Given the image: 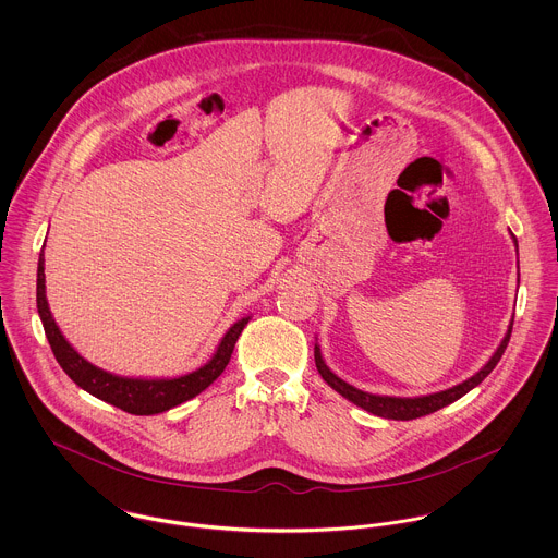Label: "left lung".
Listing matches in <instances>:
<instances>
[{
  "label": "left lung",
  "instance_id": "left-lung-1",
  "mask_svg": "<svg viewBox=\"0 0 558 558\" xmlns=\"http://www.w3.org/2000/svg\"><path fill=\"white\" fill-rule=\"evenodd\" d=\"M515 242V248H518V240ZM511 328H513V318L507 326V332L502 337V341L498 343V348L494 350V354L489 356V361L478 369L475 376H471L469 380L447 389V391H438V393H429V396H418V398H393V396H376V393H367V391H361L352 385H348L345 380H341L335 372H330V367L324 363L322 359V350H319L318 343L314 345V356H316V367H318L319 376L322 380L335 389L339 396L361 405L363 410L376 414V416H385V418H396V421H410V418H418V416H425L429 412H436L453 401H458L460 398H464L469 391H473L475 387H478L483 383V378L496 367V363L500 361L507 343H509V337H511Z\"/></svg>",
  "mask_w": 558,
  "mask_h": 558
}]
</instances>
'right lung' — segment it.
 <instances>
[{
    "mask_svg": "<svg viewBox=\"0 0 558 558\" xmlns=\"http://www.w3.org/2000/svg\"><path fill=\"white\" fill-rule=\"evenodd\" d=\"M36 307L43 322L45 335L49 339V345L60 363V367L66 372V376L87 391L94 398L102 399L124 412L148 416L159 414L173 405H180L189 399L206 391L228 367L234 345L239 341V335L251 316L236 319L228 332L221 337L215 354L195 372L173 376V378H133V376H120L111 374L102 367H96L87 359H83L80 352L73 348V343L64 337L58 322L53 318L47 301V286H45V244L38 257V272H36Z\"/></svg>",
    "mask_w": 558,
    "mask_h": 558,
    "instance_id": "right-lung-1",
    "label": "right lung"
}]
</instances>
